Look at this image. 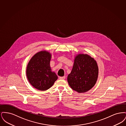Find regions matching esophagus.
<instances>
[{
    "label": "esophagus",
    "mask_w": 126,
    "mask_h": 126,
    "mask_svg": "<svg viewBox=\"0 0 126 126\" xmlns=\"http://www.w3.org/2000/svg\"><path fill=\"white\" fill-rule=\"evenodd\" d=\"M66 78V77H65V76H64V77H60L59 78L60 79H65Z\"/></svg>",
    "instance_id": "1"
}]
</instances>
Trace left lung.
I'll use <instances>...</instances> for the list:
<instances>
[{"label": "left lung", "mask_w": 126, "mask_h": 126, "mask_svg": "<svg viewBox=\"0 0 126 126\" xmlns=\"http://www.w3.org/2000/svg\"><path fill=\"white\" fill-rule=\"evenodd\" d=\"M98 67L96 61L86 54H79L74 60L67 82L73 90L79 93L90 90L96 83Z\"/></svg>", "instance_id": "left-lung-1"}]
</instances>
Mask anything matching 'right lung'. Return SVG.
<instances>
[{
    "label": "right lung",
    "mask_w": 126,
    "mask_h": 126,
    "mask_svg": "<svg viewBox=\"0 0 126 126\" xmlns=\"http://www.w3.org/2000/svg\"><path fill=\"white\" fill-rule=\"evenodd\" d=\"M50 59L49 53L42 51L34 55L27 65L26 75L28 80L38 90H48L58 79L56 74L51 71Z\"/></svg>",
    "instance_id": "1"
}]
</instances>
